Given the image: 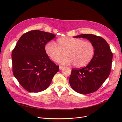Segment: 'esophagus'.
Instances as JSON below:
<instances>
[{
  "instance_id": "34e87169",
  "label": "esophagus",
  "mask_w": 122,
  "mask_h": 122,
  "mask_svg": "<svg viewBox=\"0 0 122 122\" xmlns=\"http://www.w3.org/2000/svg\"><path fill=\"white\" fill-rule=\"evenodd\" d=\"M64 67H65V66H59V69H60V70H61V69H62L64 68Z\"/></svg>"
}]
</instances>
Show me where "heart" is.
<instances>
[{
	"label": "heart",
	"mask_w": 122,
	"mask_h": 122,
	"mask_svg": "<svg viewBox=\"0 0 122 122\" xmlns=\"http://www.w3.org/2000/svg\"><path fill=\"white\" fill-rule=\"evenodd\" d=\"M57 45L49 42L45 46L47 55L54 61H57L65 55V59L58 61L63 65H73L82 67L87 65L92 60L95 53V47L89 41L71 37H62L57 39Z\"/></svg>",
	"instance_id": "b5f03b06"
}]
</instances>
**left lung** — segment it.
<instances>
[{
	"label": "left lung",
	"mask_w": 122,
	"mask_h": 122,
	"mask_svg": "<svg viewBox=\"0 0 122 122\" xmlns=\"http://www.w3.org/2000/svg\"><path fill=\"white\" fill-rule=\"evenodd\" d=\"M74 38H83L92 42L95 53L91 61L81 69H72L69 78L71 88L86 95L97 91L109 77L112 68V53L107 41L93 34H81Z\"/></svg>",
	"instance_id": "1"
}]
</instances>
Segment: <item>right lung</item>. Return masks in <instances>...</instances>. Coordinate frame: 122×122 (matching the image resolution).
I'll return each instance as SVG.
<instances>
[{
    "mask_svg": "<svg viewBox=\"0 0 122 122\" xmlns=\"http://www.w3.org/2000/svg\"><path fill=\"white\" fill-rule=\"evenodd\" d=\"M56 35L40 30H32L20 37L12 51V71L23 87L29 92L46 89L59 66L51 61L45 46Z\"/></svg>",
    "mask_w": 122,
    "mask_h": 122,
    "instance_id": "1",
    "label": "right lung"
}]
</instances>
